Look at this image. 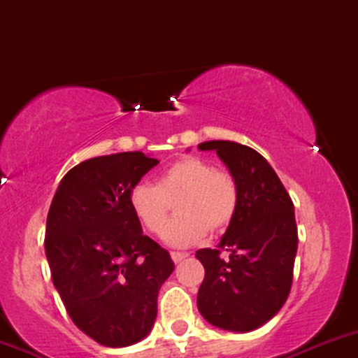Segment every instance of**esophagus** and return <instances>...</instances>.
<instances>
[{
    "mask_svg": "<svg viewBox=\"0 0 358 358\" xmlns=\"http://www.w3.org/2000/svg\"><path fill=\"white\" fill-rule=\"evenodd\" d=\"M187 256H189V255H187V252H171V259L175 263H182L183 259L187 258Z\"/></svg>",
    "mask_w": 358,
    "mask_h": 358,
    "instance_id": "obj_1",
    "label": "esophagus"
}]
</instances>
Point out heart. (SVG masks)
Segmentation results:
<instances>
[{
    "mask_svg": "<svg viewBox=\"0 0 358 358\" xmlns=\"http://www.w3.org/2000/svg\"><path fill=\"white\" fill-rule=\"evenodd\" d=\"M178 218L169 225L166 243L187 248L211 234H222L232 225L239 209V187L230 173L215 169L211 162L185 156L169 164L157 176L156 185L136 183L128 204L140 225L154 236L166 230L171 206Z\"/></svg>",
    "mask_w": 358,
    "mask_h": 358,
    "instance_id": "obj_1",
    "label": "heart"
}]
</instances>
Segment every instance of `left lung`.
I'll use <instances>...</instances> for the list:
<instances>
[{
  "label": "left lung",
  "mask_w": 358,
  "mask_h": 358,
  "mask_svg": "<svg viewBox=\"0 0 358 358\" xmlns=\"http://www.w3.org/2000/svg\"><path fill=\"white\" fill-rule=\"evenodd\" d=\"M197 147L216 150L239 187V209L218 248L196 252L206 272L197 308L211 326L249 333L268 322L289 296L298 251L294 204L272 166L251 147L229 140Z\"/></svg>",
  "instance_id": "1"
}]
</instances>
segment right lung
Wrapping results in <instances>:
<instances>
[{"mask_svg":"<svg viewBox=\"0 0 358 358\" xmlns=\"http://www.w3.org/2000/svg\"><path fill=\"white\" fill-rule=\"evenodd\" d=\"M159 164L143 152L79 162L59 183L45 251L72 322L109 348L145 338L157 315V294L175 270L128 204L129 190Z\"/></svg>","mask_w":358,"mask_h":358,"instance_id":"1","label":"right lung"}]
</instances>
